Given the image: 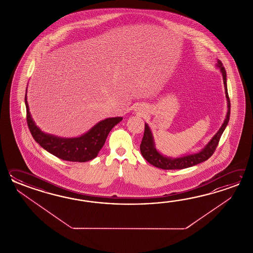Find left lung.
I'll return each mask as SVG.
<instances>
[{
  "label": "left lung",
  "instance_id": "obj_1",
  "mask_svg": "<svg viewBox=\"0 0 253 253\" xmlns=\"http://www.w3.org/2000/svg\"><path fill=\"white\" fill-rule=\"evenodd\" d=\"M216 67L220 70V73L223 79L224 89H225L226 101H227V114L225 119L221 125L217 133L211 137V139L205 145L204 148H202L197 153L189 154L185 156H179V157H172V156H164L159 151L156 149V143L154 139V135L152 133V130L148 124L145 123V133L143 139L140 145V151L143 157L146 161L150 163L154 167L164 169V170H175V169H184L188 167H194L198 165L200 163L206 161L209 159L211 155L213 154L218 143L220 141V136L225 130L227 125L229 123L230 114H231V103L230 98L228 96V89H227V79H226V71L224 67L222 66L221 61L218 59Z\"/></svg>",
  "mask_w": 253,
  "mask_h": 253
}]
</instances>
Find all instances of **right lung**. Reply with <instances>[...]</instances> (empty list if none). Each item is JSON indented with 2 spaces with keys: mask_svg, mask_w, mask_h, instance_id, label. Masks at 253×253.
Here are the masks:
<instances>
[{
  "mask_svg": "<svg viewBox=\"0 0 253 253\" xmlns=\"http://www.w3.org/2000/svg\"><path fill=\"white\" fill-rule=\"evenodd\" d=\"M27 123L33 138L45 150L65 161H90L97 157L106 142L109 132L123 119L122 117L108 118L99 121L87 132L77 137H60L43 132L34 122L30 112L25 94Z\"/></svg>",
  "mask_w": 253,
  "mask_h": 253,
  "instance_id": "add662e5",
  "label": "right lung"
}]
</instances>
